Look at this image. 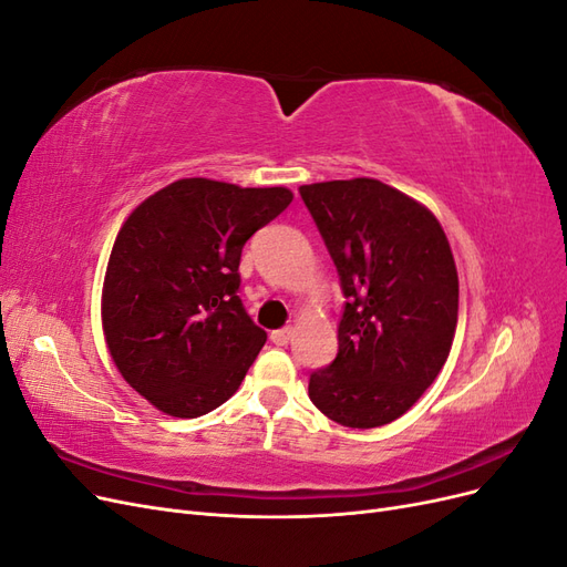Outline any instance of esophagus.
<instances>
[{"instance_id": "esophagus-1", "label": "esophagus", "mask_w": 567, "mask_h": 567, "mask_svg": "<svg viewBox=\"0 0 567 567\" xmlns=\"http://www.w3.org/2000/svg\"><path fill=\"white\" fill-rule=\"evenodd\" d=\"M293 338V329H279L271 331V342L274 346H288V340Z\"/></svg>"}]
</instances>
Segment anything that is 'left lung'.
<instances>
[{
    "label": "left lung",
    "mask_w": 567,
    "mask_h": 567,
    "mask_svg": "<svg viewBox=\"0 0 567 567\" xmlns=\"http://www.w3.org/2000/svg\"><path fill=\"white\" fill-rule=\"evenodd\" d=\"M338 269V354L310 400L348 427L400 419L447 362L458 319L454 255L435 215L379 179L300 186Z\"/></svg>",
    "instance_id": "1"
}]
</instances>
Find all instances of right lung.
Listing matches in <instances>:
<instances>
[{"label":"right lung","instance_id":"add662e5","mask_svg":"<svg viewBox=\"0 0 567 567\" xmlns=\"http://www.w3.org/2000/svg\"><path fill=\"white\" fill-rule=\"evenodd\" d=\"M290 200L284 186L192 177L161 188L125 219L106 267L101 321L117 371L163 414H208L246 379L267 333L236 296L241 250Z\"/></svg>","mask_w":567,"mask_h":567}]
</instances>
